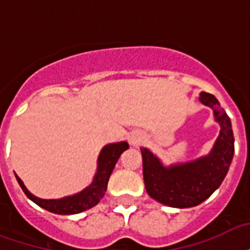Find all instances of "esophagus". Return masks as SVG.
I'll return each mask as SVG.
<instances>
[{
  "instance_id": "34e87169",
  "label": "esophagus",
  "mask_w": 250,
  "mask_h": 250,
  "mask_svg": "<svg viewBox=\"0 0 250 250\" xmlns=\"http://www.w3.org/2000/svg\"><path fill=\"white\" fill-rule=\"evenodd\" d=\"M131 142H132V143H133V140H131Z\"/></svg>"
}]
</instances>
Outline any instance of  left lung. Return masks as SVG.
<instances>
[{
  "mask_svg": "<svg viewBox=\"0 0 250 250\" xmlns=\"http://www.w3.org/2000/svg\"><path fill=\"white\" fill-rule=\"evenodd\" d=\"M199 100L214 110L220 133L211 153L193 163L164 167L159 159L142 149L143 177L146 193L169 207L188 208L201 205L222 185L235 152V138L229 117L214 95L202 91Z\"/></svg>",
  "mask_w": 250,
  "mask_h": 250,
  "instance_id": "1",
  "label": "left lung"
}]
</instances>
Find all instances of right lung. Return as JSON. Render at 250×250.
<instances>
[{
  "label": "right lung",
  "instance_id": "1",
  "mask_svg": "<svg viewBox=\"0 0 250 250\" xmlns=\"http://www.w3.org/2000/svg\"><path fill=\"white\" fill-rule=\"evenodd\" d=\"M125 149H128V144L125 142L108 144L101 150V155L98 157V169L94 177V181L91 182L89 188H86L81 193L76 194L73 197L62 198V199H41L32 195L23 185L22 180L17 177L19 186L22 188L23 193L30 198L34 203L41 206L44 209L59 215H72L83 212L85 209L94 207L98 202L104 198V191L107 188L108 178L111 176L112 170L115 167L118 159Z\"/></svg>",
  "mask_w": 250,
  "mask_h": 250
}]
</instances>
